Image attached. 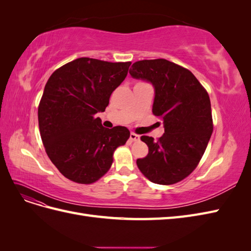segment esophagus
I'll return each instance as SVG.
<instances>
[{
    "label": "esophagus",
    "mask_w": 251,
    "mask_h": 251,
    "mask_svg": "<svg viewBox=\"0 0 251 251\" xmlns=\"http://www.w3.org/2000/svg\"><path fill=\"white\" fill-rule=\"evenodd\" d=\"M130 139L132 141H138L140 139V136L137 135V134H135V133H131L130 134Z\"/></svg>",
    "instance_id": "1"
}]
</instances>
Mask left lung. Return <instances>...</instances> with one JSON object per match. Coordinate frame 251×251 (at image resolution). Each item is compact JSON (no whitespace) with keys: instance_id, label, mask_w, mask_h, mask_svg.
I'll return each mask as SVG.
<instances>
[{"instance_id":"left-lung-1","label":"left lung","mask_w":251,"mask_h":251,"mask_svg":"<svg viewBox=\"0 0 251 251\" xmlns=\"http://www.w3.org/2000/svg\"><path fill=\"white\" fill-rule=\"evenodd\" d=\"M130 74L154 87L151 111L164 127L158 141L141 136L149 154L136 163L154 183H177L196 169L210 139L214 126L209 96L191 71L163 58L136 62Z\"/></svg>"}]
</instances>
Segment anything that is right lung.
Returning <instances> with one entry per match:
<instances>
[{"label": "right lung", "instance_id": "add662e5", "mask_svg": "<svg viewBox=\"0 0 251 251\" xmlns=\"http://www.w3.org/2000/svg\"><path fill=\"white\" fill-rule=\"evenodd\" d=\"M130 65L80 57L49 77L37 112L40 133L50 160L66 178L81 184L97 181L111 168L114 151L130 137L126 126L103 127L95 116L108 107Z\"/></svg>", "mask_w": 251, "mask_h": 251}]
</instances>
